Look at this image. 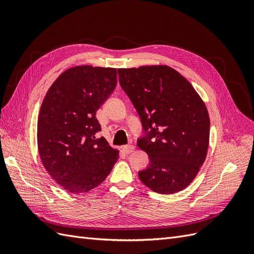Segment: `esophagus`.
Instances as JSON below:
<instances>
[{"label": "esophagus", "mask_w": 254, "mask_h": 254, "mask_svg": "<svg viewBox=\"0 0 254 254\" xmlns=\"http://www.w3.org/2000/svg\"><path fill=\"white\" fill-rule=\"evenodd\" d=\"M134 150V146L133 145H127L123 147V151H124L126 155H129V153H131Z\"/></svg>", "instance_id": "obj_1"}]
</instances>
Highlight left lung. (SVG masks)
<instances>
[{"instance_id":"1","label":"left lung","mask_w":254,"mask_h":254,"mask_svg":"<svg viewBox=\"0 0 254 254\" xmlns=\"http://www.w3.org/2000/svg\"><path fill=\"white\" fill-rule=\"evenodd\" d=\"M119 75L147 132L137 141L149 157L140 180L159 194L184 190L195 179L209 148L210 117L204 102L168 65L119 68Z\"/></svg>"}]
</instances>
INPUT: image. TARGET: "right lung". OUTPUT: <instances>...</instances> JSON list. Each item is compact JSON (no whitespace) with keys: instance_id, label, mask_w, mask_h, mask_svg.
I'll return each instance as SVG.
<instances>
[{"instance_id":"right-lung-1","label":"right lung","mask_w":254,"mask_h":254,"mask_svg":"<svg viewBox=\"0 0 254 254\" xmlns=\"http://www.w3.org/2000/svg\"><path fill=\"white\" fill-rule=\"evenodd\" d=\"M114 67L77 65L53 82L40 107L38 150L50 176L68 193L98 187L119 159L104 136L96 111L118 83Z\"/></svg>"}]
</instances>
